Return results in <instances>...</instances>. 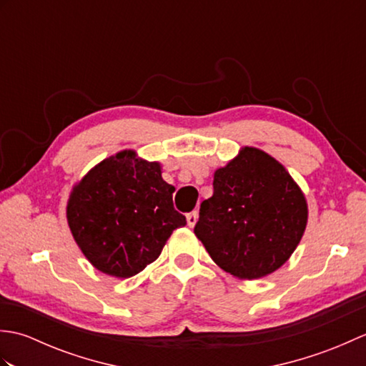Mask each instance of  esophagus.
Here are the masks:
<instances>
[{"mask_svg":"<svg viewBox=\"0 0 366 366\" xmlns=\"http://www.w3.org/2000/svg\"><path fill=\"white\" fill-rule=\"evenodd\" d=\"M197 222H198V212H197V211H193V212L187 214V224H189L190 228L195 227Z\"/></svg>","mask_w":366,"mask_h":366,"instance_id":"34e87169","label":"esophagus"}]
</instances>
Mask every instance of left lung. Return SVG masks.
<instances>
[{"instance_id": "1", "label": "left lung", "mask_w": 366, "mask_h": 366, "mask_svg": "<svg viewBox=\"0 0 366 366\" xmlns=\"http://www.w3.org/2000/svg\"><path fill=\"white\" fill-rule=\"evenodd\" d=\"M308 209L282 163L244 147L214 174V195L199 207L195 234L217 266L244 280L266 277L290 259Z\"/></svg>"}]
</instances>
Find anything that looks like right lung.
<instances>
[{"mask_svg":"<svg viewBox=\"0 0 366 366\" xmlns=\"http://www.w3.org/2000/svg\"><path fill=\"white\" fill-rule=\"evenodd\" d=\"M173 192L157 162L122 151L75 185L67 203L69 228L96 269L134 277L159 258L171 232L187 224L173 206Z\"/></svg>","mask_w":366,"mask_h":366,"instance_id":"right-lung-1","label":"right lung"}]
</instances>
